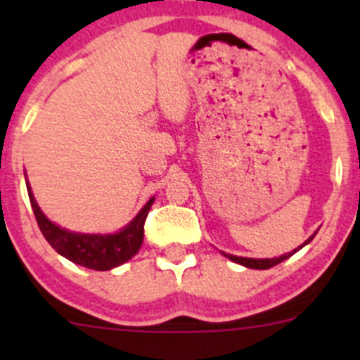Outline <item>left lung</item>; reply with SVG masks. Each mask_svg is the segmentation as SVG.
Segmentation results:
<instances>
[{
  "label": "left lung",
  "mask_w": 360,
  "mask_h": 360,
  "mask_svg": "<svg viewBox=\"0 0 360 360\" xmlns=\"http://www.w3.org/2000/svg\"><path fill=\"white\" fill-rule=\"evenodd\" d=\"M315 233H317V231H315ZM315 233L311 235L310 238H307V240H304L303 244L300 245V248H296V249L291 250V252H288V254H282V256H278V257H264V259H257V257H242V256H233V254H226V252H223V254L228 257V259H231V261H233V263L242 264V266L254 268V270H268V268L275 266V264L282 263V261H284V259L291 257L294 252H297V250H300V249H303L307 244H310V242L314 240Z\"/></svg>",
  "instance_id": "1"
}]
</instances>
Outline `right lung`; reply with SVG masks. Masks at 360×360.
Segmentation results:
<instances>
[{
  "mask_svg": "<svg viewBox=\"0 0 360 360\" xmlns=\"http://www.w3.org/2000/svg\"><path fill=\"white\" fill-rule=\"evenodd\" d=\"M25 184H27L32 212H34L43 237L66 259L79 264V266L106 271L127 263L130 257L139 252L144 238V221H146L148 212L153 205L155 197L150 198L146 205L137 212V216L116 233H78V231L66 230V228L50 221L36 203L29 183Z\"/></svg>",
  "mask_w": 360,
  "mask_h": 360,
  "instance_id": "add662e5",
  "label": "right lung"
}]
</instances>
